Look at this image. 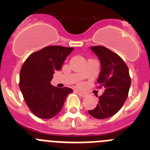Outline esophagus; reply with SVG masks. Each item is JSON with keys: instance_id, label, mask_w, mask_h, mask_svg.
Listing matches in <instances>:
<instances>
[{"instance_id": "obj_1", "label": "esophagus", "mask_w": 150, "mask_h": 150, "mask_svg": "<svg viewBox=\"0 0 150 150\" xmlns=\"http://www.w3.org/2000/svg\"><path fill=\"white\" fill-rule=\"evenodd\" d=\"M75 91H76V93H77L79 96L83 97V98H84V97L86 96V92H83V91H80V90L76 89V90H75Z\"/></svg>"}]
</instances>
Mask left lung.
I'll list each match as a JSON object with an SVG mask.
<instances>
[{
	"label": "left lung",
	"mask_w": 150,
	"mask_h": 150,
	"mask_svg": "<svg viewBox=\"0 0 150 150\" xmlns=\"http://www.w3.org/2000/svg\"><path fill=\"white\" fill-rule=\"evenodd\" d=\"M101 65L98 83L104 87L95 109L88 110L91 116L104 120L115 115L122 108L128 95L131 77L128 66L120 55L102 46H91Z\"/></svg>",
	"instance_id": "left-lung-1"
}]
</instances>
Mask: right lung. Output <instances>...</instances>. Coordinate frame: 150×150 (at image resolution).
<instances>
[{"label": "right lung", "mask_w": 150, "mask_h": 150, "mask_svg": "<svg viewBox=\"0 0 150 150\" xmlns=\"http://www.w3.org/2000/svg\"><path fill=\"white\" fill-rule=\"evenodd\" d=\"M74 48L50 46L30 54L22 66L19 88L29 109L41 119H51L63 107L73 90L59 88L50 83L55 71H60Z\"/></svg>", "instance_id": "obj_1"}]
</instances>
